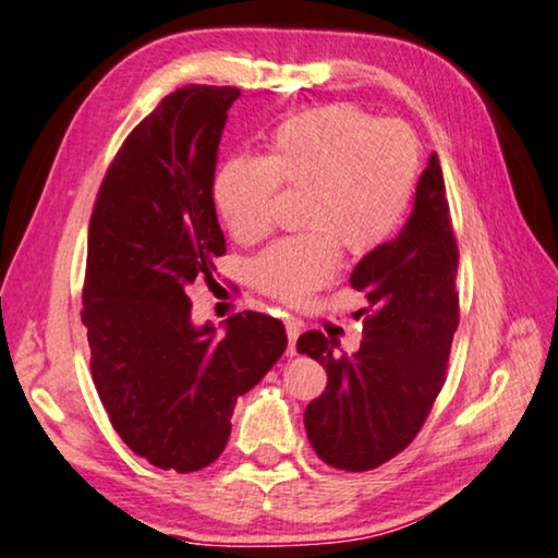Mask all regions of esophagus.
Listing matches in <instances>:
<instances>
[{
	"label": "esophagus",
	"instance_id": "34e87169",
	"mask_svg": "<svg viewBox=\"0 0 558 558\" xmlns=\"http://www.w3.org/2000/svg\"><path fill=\"white\" fill-rule=\"evenodd\" d=\"M286 332H288V355L293 357L295 355V340L300 335V323L298 320H288L286 323Z\"/></svg>",
	"mask_w": 558,
	"mask_h": 558
}]
</instances>
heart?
<instances>
[{
  "instance_id": "obj_1",
  "label": "heart",
  "mask_w": 558,
  "mask_h": 558,
  "mask_svg": "<svg viewBox=\"0 0 558 558\" xmlns=\"http://www.w3.org/2000/svg\"><path fill=\"white\" fill-rule=\"evenodd\" d=\"M420 168L412 129L373 119L352 104L300 111L272 131L265 156H233L218 168L214 198L241 243L268 233L280 189L305 193L300 226L253 260L265 295L300 303L332 280L340 245L352 258L390 241L410 206Z\"/></svg>"
}]
</instances>
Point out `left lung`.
Here are the masks:
<instances>
[{
    "instance_id": "8db88e82",
    "label": "left lung",
    "mask_w": 558,
    "mask_h": 558,
    "mask_svg": "<svg viewBox=\"0 0 558 558\" xmlns=\"http://www.w3.org/2000/svg\"><path fill=\"white\" fill-rule=\"evenodd\" d=\"M457 263L445 175L432 154L400 235L350 276L367 298L360 350L344 355L320 330L298 338V352L327 373L325 392L305 410L307 439L325 464L375 470L417 437L445 385L459 325Z\"/></svg>"
}]
</instances>
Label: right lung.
Here are the masks:
<instances>
[{
	"mask_svg": "<svg viewBox=\"0 0 558 558\" xmlns=\"http://www.w3.org/2000/svg\"><path fill=\"white\" fill-rule=\"evenodd\" d=\"M235 86L175 88L123 141L88 223L84 311L92 377L131 452L198 472L231 437L238 397L288 348L280 320L243 311L216 335L189 290L214 280L226 238L214 179Z\"/></svg>",
	"mask_w": 558,
	"mask_h": 558,
	"instance_id": "obj_1",
	"label": "right lung"
}]
</instances>
